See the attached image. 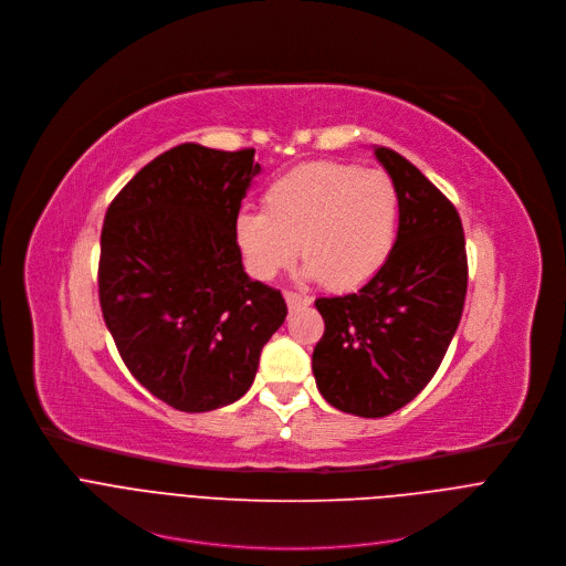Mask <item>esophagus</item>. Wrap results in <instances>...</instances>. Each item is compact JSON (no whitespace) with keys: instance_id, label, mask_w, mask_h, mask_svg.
<instances>
[{"instance_id":"obj_1","label":"esophagus","mask_w":566,"mask_h":566,"mask_svg":"<svg viewBox=\"0 0 566 566\" xmlns=\"http://www.w3.org/2000/svg\"><path fill=\"white\" fill-rule=\"evenodd\" d=\"M285 303H287V307L290 310H294V307H301V305H310L312 303V298L310 296H305V294H298V292H285Z\"/></svg>"}]
</instances>
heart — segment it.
I'll use <instances>...</instances> for the list:
<instances>
[{"instance_id": "1", "label": "heart", "mask_w": 566, "mask_h": 566, "mask_svg": "<svg viewBox=\"0 0 566 566\" xmlns=\"http://www.w3.org/2000/svg\"><path fill=\"white\" fill-rule=\"evenodd\" d=\"M399 196L379 169L318 160L274 178L263 211H243L234 234L252 276L268 281L298 252L305 274L348 292L373 281L390 259Z\"/></svg>"}]
</instances>
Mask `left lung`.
I'll return each instance as SVG.
<instances>
[{
	"instance_id": "obj_1",
	"label": "left lung",
	"mask_w": 566,
	"mask_h": 566,
	"mask_svg": "<svg viewBox=\"0 0 566 566\" xmlns=\"http://www.w3.org/2000/svg\"><path fill=\"white\" fill-rule=\"evenodd\" d=\"M375 156L399 196L390 259L359 292L314 301L325 323L312 355L318 392L357 417H386L428 386L453 342L469 285L455 205L397 151L375 147Z\"/></svg>"
}]
</instances>
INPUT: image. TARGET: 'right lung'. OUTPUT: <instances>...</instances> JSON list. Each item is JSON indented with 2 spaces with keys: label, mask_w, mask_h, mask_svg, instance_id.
<instances>
[{
  "label": "right lung",
  "mask_w": 566,
  "mask_h": 566,
  "mask_svg": "<svg viewBox=\"0 0 566 566\" xmlns=\"http://www.w3.org/2000/svg\"><path fill=\"white\" fill-rule=\"evenodd\" d=\"M259 171L252 147L185 143L145 165L104 216V323L129 373L182 412L241 399L287 314L281 290L245 274L234 234Z\"/></svg>",
  "instance_id": "right-lung-1"
}]
</instances>
